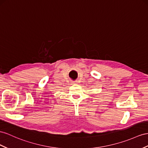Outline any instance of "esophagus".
I'll use <instances>...</instances> for the list:
<instances>
[{
	"instance_id": "34e87169",
	"label": "esophagus",
	"mask_w": 148,
	"mask_h": 148,
	"mask_svg": "<svg viewBox=\"0 0 148 148\" xmlns=\"http://www.w3.org/2000/svg\"><path fill=\"white\" fill-rule=\"evenodd\" d=\"M73 83H74V82H73Z\"/></svg>"
}]
</instances>
